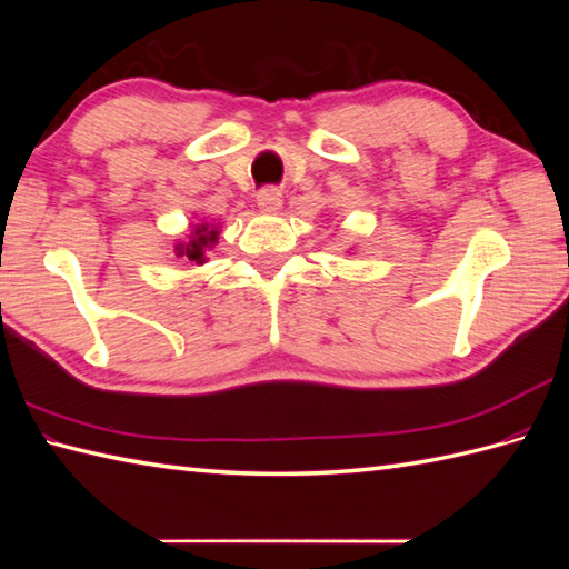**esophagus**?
Returning a JSON list of instances; mask_svg holds the SVG:
<instances>
[{
	"instance_id": "obj_1",
	"label": "esophagus",
	"mask_w": 569,
	"mask_h": 569,
	"mask_svg": "<svg viewBox=\"0 0 569 569\" xmlns=\"http://www.w3.org/2000/svg\"><path fill=\"white\" fill-rule=\"evenodd\" d=\"M257 202H259V208L263 212H278V210H281V204H283V198L276 188H263L257 196Z\"/></svg>"
}]
</instances>
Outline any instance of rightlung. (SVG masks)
Wrapping results in <instances>:
<instances>
[{
    "mask_svg": "<svg viewBox=\"0 0 569 569\" xmlns=\"http://www.w3.org/2000/svg\"><path fill=\"white\" fill-rule=\"evenodd\" d=\"M217 241V229H208V224H198L196 232L190 234V241L183 244H176L178 257H186L188 261L202 263L204 261V249H210Z\"/></svg>",
    "mask_w": 569,
    "mask_h": 569,
    "instance_id": "right-lung-1",
    "label": "right lung"
}]
</instances>
